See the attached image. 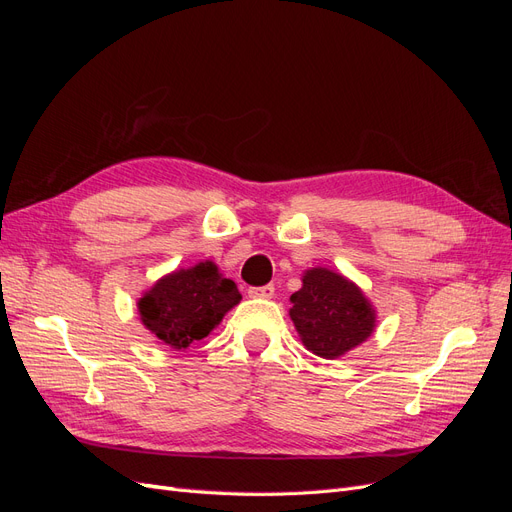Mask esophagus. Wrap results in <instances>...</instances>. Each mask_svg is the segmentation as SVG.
Returning <instances> with one entry per match:
<instances>
[{
  "label": "esophagus",
  "mask_w": 512,
  "mask_h": 512,
  "mask_svg": "<svg viewBox=\"0 0 512 512\" xmlns=\"http://www.w3.org/2000/svg\"><path fill=\"white\" fill-rule=\"evenodd\" d=\"M247 294L254 299H271L275 294V286L273 284H265V286H254L247 290Z\"/></svg>",
  "instance_id": "1"
}]
</instances>
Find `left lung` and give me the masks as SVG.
<instances>
[{"instance_id":"obj_1","label":"left lung","mask_w":512,"mask_h":512,"mask_svg":"<svg viewBox=\"0 0 512 512\" xmlns=\"http://www.w3.org/2000/svg\"><path fill=\"white\" fill-rule=\"evenodd\" d=\"M290 301V318L305 348L322 359H337L363 344L376 327L363 292L329 269L307 271Z\"/></svg>"}]
</instances>
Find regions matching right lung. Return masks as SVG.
I'll return each instance as SVG.
<instances>
[{"mask_svg":"<svg viewBox=\"0 0 512 512\" xmlns=\"http://www.w3.org/2000/svg\"><path fill=\"white\" fill-rule=\"evenodd\" d=\"M241 301L237 284L213 262L170 273L138 301L145 327L173 348H188L211 333L232 305Z\"/></svg>","mask_w":512,"mask_h":512,"instance_id":"obj_1","label":"right lung"}]
</instances>
